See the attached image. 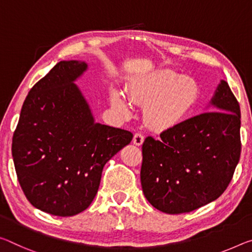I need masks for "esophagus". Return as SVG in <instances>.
I'll list each match as a JSON object with an SVG mask.
<instances>
[{
	"label": "esophagus",
	"mask_w": 252,
	"mask_h": 252,
	"mask_svg": "<svg viewBox=\"0 0 252 252\" xmlns=\"http://www.w3.org/2000/svg\"><path fill=\"white\" fill-rule=\"evenodd\" d=\"M143 140H145V137H143V135H142L141 133L138 132V133L134 134L132 141H133V143H134L135 146H141Z\"/></svg>",
	"instance_id": "esophagus-1"
}]
</instances>
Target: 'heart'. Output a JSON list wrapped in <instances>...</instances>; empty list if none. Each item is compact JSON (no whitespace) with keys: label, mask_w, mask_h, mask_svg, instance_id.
Here are the masks:
<instances>
[{"label":"heart","mask_w":252,"mask_h":252,"mask_svg":"<svg viewBox=\"0 0 252 252\" xmlns=\"http://www.w3.org/2000/svg\"><path fill=\"white\" fill-rule=\"evenodd\" d=\"M127 94L131 101L145 105L146 122L158 131L171 129L189 119L199 99L196 82L168 69L132 82ZM111 102L125 113L130 111L129 101L121 92H112Z\"/></svg>","instance_id":"obj_1"}]
</instances>
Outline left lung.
Here are the masks:
<instances>
[{
	"label": "left lung",
	"instance_id": "left-lung-1",
	"mask_svg": "<svg viewBox=\"0 0 252 252\" xmlns=\"http://www.w3.org/2000/svg\"><path fill=\"white\" fill-rule=\"evenodd\" d=\"M213 111L193 117L142 143L141 186L148 202L168 214L189 213L224 193L241 154L240 105L225 81Z\"/></svg>",
	"mask_w": 252,
	"mask_h": 252
}]
</instances>
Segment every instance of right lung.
<instances>
[{"label":"right lung","instance_id":"1","mask_svg":"<svg viewBox=\"0 0 252 252\" xmlns=\"http://www.w3.org/2000/svg\"><path fill=\"white\" fill-rule=\"evenodd\" d=\"M86 68L84 62H61L35 83L12 139L15 171L28 201L58 217L90 206L103 167L133 137L94 121L74 84Z\"/></svg>","mask_w":252,"mask_h":252}]
</instances>
